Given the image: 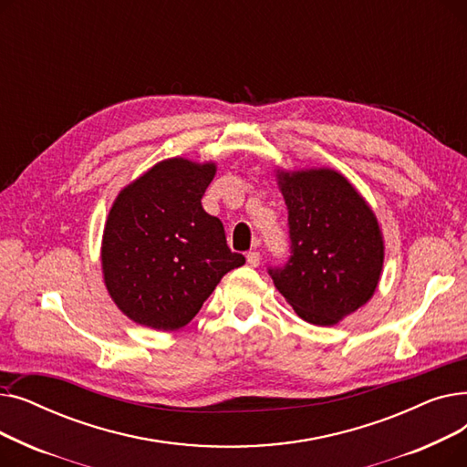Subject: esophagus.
<instances>
[{"label": "esophagus", "mask_w": 467, "mask_h": 467, "mask_svg": "<svg viewBox=\"0 0 467 467\" xmlns=\"http://www.w3.org/2000/svg\"><path fill=\"white\" fill-rule=\"evenodd\" d=\"M246 259H248V265H250V266H259V263H261V255H259V252H257V250L248 252Z\"/></svg>", "instance_id": "1"}]
</instances>
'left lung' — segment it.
<instances>
[{
  "label": "left lung",
  "mask_w": 467,
  "mask_h": 467,
  "mask_svg": "<svg viewBox=\"0 0 467 467\" xmlns=\"http://www.w3.org/2000/svg\"><path fill=\"white\" fill-rule=\"evenodd\" d=\"M289 257L268 266L276 289L305 322L335 326L373 297L384 242L373 210L335 170L280 171Z\"/></svg>",
  "instance_id": "obj_1"
}]
</instances>
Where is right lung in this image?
Returning <instances> with one entry per match:
<instances>
[{
	"instance_id": "add662e5",
	"label": "right lung",
	"mask_w": 467,
	"mask_h": 467,
	"mask_svg": "<svg viewBox=\"0 0 467 467\" xmlns=\"http://www.w3.org/2000/svg\"><path fill=\"white\" fill-rule=\"evenodd\" d=\"M215 164L168 159L125 187L109 212L102 268L115 305L140 326H187L233 268L223 223L202 208Z\"/></svg>"
}]
</instances>
